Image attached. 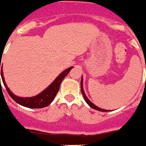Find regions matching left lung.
<instances>
[{"label": "left lung", "mask_w": 146, "mask_h": 146, "mask_svg": "<svg viewBox=\"0 0 146 146\" xmlns=\"http://www.w3.org/2000/svg\"><path fill=\"white\" fill-rule=\"evenodd\" d=\"M80 84H81V92H82V96H83V98H84V99L86 100V103L88 104L89 106L91 107V108H92L93 109L96 110H99V111H102V112H108V111H110V110H103V109H101V108H98L97 106H96L95 104H93V103L91 102L88 99L87 96H86V94H85V92H84V90H83V86H83V85H82V79H81V83H80Z\"/></svg>", "instance_id": "8db88e82"}]
</instances>
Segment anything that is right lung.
I'll list each match as a JSON object with an SVG mask.
<instances>
[{"label": "right lung", "mask_w": 146, "mask_h": 146, "mask_svg": "<svg viewBox=\"0 0 146 146\" xmlns=\"http://www.w3.org/2000/svg\"><path fill=\"white\" fill-rule=\"evenodd\" d=\"M1 69V79H2L3 85L6 87V91H7L8 94H9V96L12 98L17 104H20L22 106L26 107L28 108H45V107L48 106L50 103L52 102L55 99V96L57 93L59 91V88H60V85L61 83L62 80L65 78L66 76L69 74V72H70L71 69L73 68L72 66L69 67L67 69L64 70V72H61L60 74L57 77V78L53 81V82L47 88L44 90L42 93H40L39 94L36 95V96H33V97H19V96H16L13 94L11 91H10L9 88L6 86V82L4 80V77L3 75V70H2V66H1L0 64V69ZM1 82V80H0Z\"/></svg>", "instance_id": "add662e5"}]
</instances>
